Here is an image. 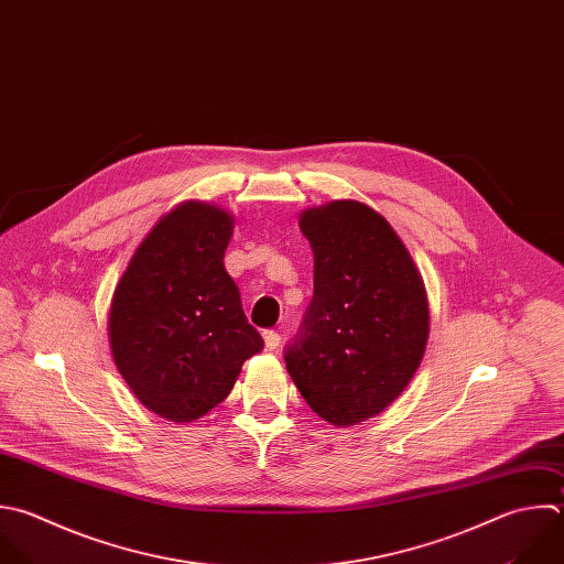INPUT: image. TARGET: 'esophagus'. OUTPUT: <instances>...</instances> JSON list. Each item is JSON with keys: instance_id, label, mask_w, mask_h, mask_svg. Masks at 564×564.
Instances as JSON below:
<instances>
[{"instance_id": "1", "label": "esophagus", "mask_w": 564, "mask_h": 564, "mask_svg": "<svg viewBox=\"0 0 564 564\" xmlns=\"http://www.w3.org/2000/svg\"><path fill=\"white\" fill-rule=\"evenodd\" d=\"M262 337H264V348H267V350H275V348L280 346V333L267 330Z\"/></svg>"}]
</instances>
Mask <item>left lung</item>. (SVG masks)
Returning a JSON list of instances; mask_svg holds the SVG:
<instances>
[{"label":"left lung","instance_id":"8db88e82","mask_svg":"<svg viewBox=\"0 0 564 564\" xmlns=\"http://www.w3.org/2000/svg\"><path fill=\"white\" fill-rule=\"evenodd\" d=\"M315 291L286 370L311 410L337 427L381 414L412 381L430 337L423 278L390 223L359 200L300 214Z\"/></svg>","mask_w":564,"mask_h":564}]
</instances>
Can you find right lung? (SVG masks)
I'll list each match as a JSON object with an SVG mask.
<instances>
[{"label":"right lung","mask_w":564,"mask_h":564,"mask_svg":"<svg viewBox=\"0 0 564 564\" xmlns=\"http://www.w3.org/2000/svg\"><path fill=\"white\" fill-rule=\"evenodd\" d=\"M234 225L218 205H176L137 247L112 293L115 366L148 410L174 423L225 401L242 364L262 350L223 262Z\"/></svg>","instance_id":"add662e5"}]
</instances>
